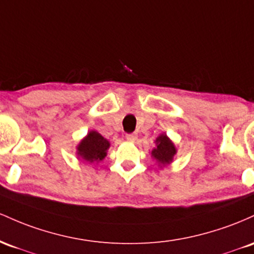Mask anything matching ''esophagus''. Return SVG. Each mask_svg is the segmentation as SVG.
I'll return each instance as SVG.
<instances>
[{
	"label": "esophagus",
	"instance_id": "34e87169",
	"mask_svg": "<svg viewBox=\"0 0 254 254\" xmlns=\"http://www.w3.org/2000/svg\"><path fill=\"white\" fill-rule=\"evenodd\" d=\"M126 139L128 141H135L136 140V134L135 133H129L126 135Z\"/></svg>",
	"mask_w": 254,
	"mask_h": 254
}]
</instances>
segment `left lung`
Returning <instances> with one entry per match:
<instances>
[{
	"label": "left lung",
	"mask_w": 254,
	"mask_h": 254,
	"mask_svg": "<svg viewBox=\"0 0 254 254\" xmlns=\"http://www.w3.org/2000/svg\"><path fill=\"white\" fill-rule=\"evenodd\" d=\"M156 147L151 151V156L161 165L172 163L174 156L176 155V147L167 134H161L156 139Z\"/></svg>",
	"instance_id": "1"
}]
</instances>
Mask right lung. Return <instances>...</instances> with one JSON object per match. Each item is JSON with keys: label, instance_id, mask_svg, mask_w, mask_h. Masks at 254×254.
Instances as JSON below:
<instances>
[{"label": "right lung", "instance_id": "obj_1", "mask_svg": "<svg viewBox=\"0 0 254 254\" xmlns=\"http://www.w3.org/2000/svg\"><path fill=\"white\" fill-rule=\"evenodd\" d=\"M110 147V142L103 138L96 130L87 133L76 147V155L85 162L95 163L103 161L107 156V151Z\"/></svg>", "mask_w": 254, "mask_h": 254}]
</instances>
